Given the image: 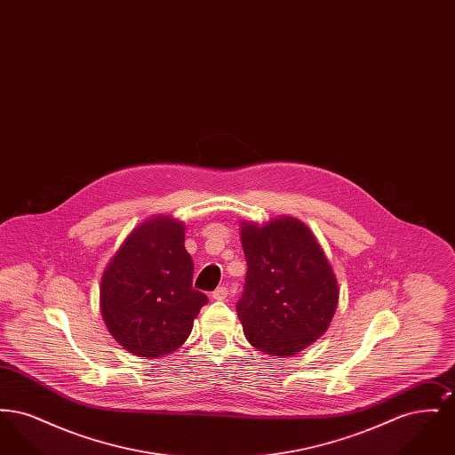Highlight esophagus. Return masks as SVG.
Instances as JSON below:
<instances>
[{
    "instance_id": "obj_1",
    "label": "esophagus",
    "mask_w": 455,
    "mask_h": 455,
    "mask_svg": "<svg viewBox=\"0 0 455 455\" xmlns=\"http://www.w3.org/2000/svg\"><path fill=\"white\" fill-rule=\"evenodd\" d=\"M227 295H228L227 286H218L217 290L212 293V299H213V300H225Z\"/></svg>"
}]
</instances>
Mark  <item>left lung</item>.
Returning a JSON list of instances; mask_svg holds the SVG:
<instances>
[{
    "label": "left lung",
    "instance_id": "8db88e82",
    "mask_svg": "<svg viewBox=\"0 0 455 455\" xmlns=\"http://www.w3.org/2000/svg\"><path fill=\"white\" fill-rule=\"evenodd\" d=\"M247 260L237 315L252 347L291 356L327 331L338 307V283L312 232L295 218L264 227L243 223Z\"/></svg>",
    "mask_w": 455,
    "mask_h": 455
}]
</instances>
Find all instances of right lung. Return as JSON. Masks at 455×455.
<instances>
[{"label":"right lung","mask_w":455,"mask_h":455,"mask_svg":"<svg viewBox=\"0 0 455 455\" xmlns=\"http://www.w3.org/2000/svg\"><path fill=\"white\" fill-rule=\"evenodd\" d=\"M193 273L180 221L158 217L134 228L100 284V310L114 339L145 358L180 347L208 302L193 288Z\"/></svg>","instance_id":"right-lung-1"}]
</instances>
